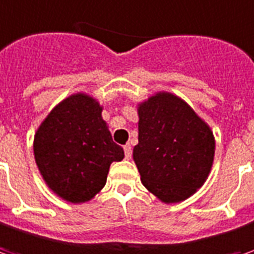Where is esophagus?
Returning a JSON list of instances; mask_svg holds the SVG:
<instances>
[{
    "label": "esophagus",
    "instance_id": "esophagus-1",
    "mask_svg": "<svg viewBox=\"0 0 254 254\" xmlns=\"http://www.w3.org/2000/svg\"><path fill=\"white\" fill-rule=\"evenodd\" d=\"M124 152H125V159H130V156H132V148H130V145H125L124 146Z\"/></svg>",
    "mask_w": 254,
    "mask_h": 254
}]
</instances>
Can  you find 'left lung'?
<instances>
[{
	"label": "left lung",
	"mask_w": 254,
	"mask_h": 254,
	"mask_svg": "<svg viewBox=\"0 0 254 254\" xmlns=\"http://www.w3.org/2000/svg\"><path fill=\"white\" fill-rule=\"evenodd\" d=\"M138 116L133 160L143 186L163 203L186 200L212 171V129L182 98L166 91L138 104Z\"/></svg>",
	"instance_id": "8db88e82"
}]
</instances>
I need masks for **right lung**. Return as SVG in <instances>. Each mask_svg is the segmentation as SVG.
<instances>
[{
  "label": "right lung",
  "instance_id": "right-lung-1",
  "mask_svg": "<svg viewBox=\"0 0 254 254\" xmlns=\"http://www.w3.org/2000/svg\"><path fill=\"white\" fill-rule=\"evenodd\" d=\"M102 106L83 92L52 108L34 136V158L52 192L69 203H85L105 186L112 162L124 149L112 140Z\"/></svg>",
  "mask_w": 254,
  "mask_h": 254
}]
</instances>
